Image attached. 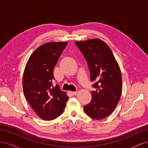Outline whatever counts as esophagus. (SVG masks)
<instances>
[{"mask_svg": "<svg viewBox=\"0 0 148 148\" xmlns=\"http://www.w3.org/2000/svg\"><path fill=\"white\" fill-rule=\"evenodd\" d=\"M70 93L72 94L73 95H76L77 94V92H70Z\"/></svg>", "mask_w": 148, "mask_h": 148, "instance_id": "obj_1", "label": "esophagus"}]
</instances>
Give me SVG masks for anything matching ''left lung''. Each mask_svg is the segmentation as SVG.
I'll return each instance as SVG.
<instances>
[{
  "label": "left lung",
  "mask_w": 148,
  "mask_h": 148,
  "mask_svg": "<svg viewBox=\"0 0 148 148\" xmlns=\"http://www.w3.org/2000/svg\"><path fill=\"white\" fill-rule=\"evenodd\" d=\"M88 63L90 79L95 81L92 98L84 107L87 115L94 119H102L112 113L121 98L122 79L120 67L109 47L99 39L77 41Z\"/></svg>",
  "instance_id": "left-lung-1"
}]
</instances>
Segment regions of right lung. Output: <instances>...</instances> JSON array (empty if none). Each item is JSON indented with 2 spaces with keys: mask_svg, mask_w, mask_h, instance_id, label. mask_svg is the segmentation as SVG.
<instances>
[{
  "mask_svg": "<svg viewBox=\"0 0 148 148\" xmlns=\"http://www.w3.org/2000/svg\"><path fill=\"white\" fill-rule=\"evenodd\" d=\"M67 42H47L33 52L25 68L23 88L27 101L38 116L51 121L63 112L69 99L58 85H53V69Z\"/></svg>",
  "mask_w": 148,
  "mask_h": 148,
  "instance_id": "right-lung-1",
  "label": "right lung"
}]
</instances>
